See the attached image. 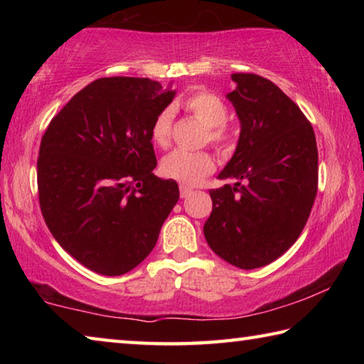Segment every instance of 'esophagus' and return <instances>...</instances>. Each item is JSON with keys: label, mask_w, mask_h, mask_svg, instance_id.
<instances>
[{"label": "esophagus", "mask_w": 364, "mask_h": 364, "mask_svg": "<svg viewBox=\"0 0 364 364\" xmlns=\"http://www.w3.org/2000/svg\"><path fill=\"white\" fill-rule=\"evenodd\" d=\"M191 193H193V188H189V186H180V194H181V197H188Z\"/></svg>", "instance_id": "34e87169"}]
</instances>
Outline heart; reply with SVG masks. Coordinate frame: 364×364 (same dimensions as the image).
<instances>
[{"label":"heart","mask_w":364,"mask_h":364,"mask_svg":"<svg viewBox=\"0 0 364 364\" xmlns=\"http://www.w3.org/2000/svg\"><path fill=\"white\" fill-rule=\"evenodd\" d=\"M184 107L194 114L208 127V139L215 144H223L230 138L225 122L228 119V107L220 96L210 91H197L184 100ZM171 123H173V109L165 107L156 115L151 127V138L157 146L165 147L170 141ZM164 176L181 183L183 186L199 184L207 175L215 170V160L208 152H189L176 149L165 156L160 165Z\"/></svg>","instance_id":"obj_1"}]
</instances>
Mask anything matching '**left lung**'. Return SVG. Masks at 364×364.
Wrapping results in <instances>:
<instances>
[{"label":"left lung","mask_w":364,"mask_h":364,"mask_svg":"<svg viewBox=\"0 0 364 364\" xmlns=\"http://www.w3.org/2000/svg\"><path fill=\"white\" fill-rule=\"evenodd\" d=\"M226 95L241 123L237 146L210 189L204 225L210 249L241 269L260 268L297 241L318 189L315 132L297 104L273 82L232 73Z\"/></svg>","instance_id":"obj_1"}]
</instances>
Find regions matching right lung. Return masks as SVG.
I'll list each match as a JSON object with an SVG mask.
<instances>
[{
    "label": "right lung",
    "mask_w": 364,
    "mask_h": 364,
    "mask_svg": "<svg viewBox=\"0 0 364 364\" xmlns=\"http://www.w3.org/2000/svg\"><path fill=\"white\" fill-rule=\"evenodd\" d=\"M176 95L149 78L85 86L43 134V218L67 254L104 276L125 274L151 254L180 199L175 180L152 173L151 127Z\"/></svg>",
    "instance_id": "obj_1"
}]
</instances>
